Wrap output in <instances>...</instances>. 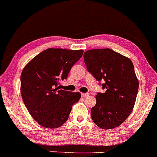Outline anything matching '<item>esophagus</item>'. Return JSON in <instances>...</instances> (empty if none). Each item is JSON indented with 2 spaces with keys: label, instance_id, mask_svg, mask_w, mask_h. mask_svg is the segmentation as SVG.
Segmentation results:
<instances>
[{
  "label": "esophagus",
  "instance_id": "1",
  "mask_svg": "<svg viewBox=\"0 0 157 157\" xmlns=\"http://www.w3.org/2000/svg\"><path fill=\"white\" fill-rule=\"evenodd\" d=\"M88 95H89V94H86V93H82V97H87Z\"/></svg>",
  "mask_w": 157,
  "mask_h": 157
}]
</instances>
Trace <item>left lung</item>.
<instances>
[{
  "label": "left lung",
  "instance_id": "8db88e82",
  "mask_svg": "<svg viewBox=\"0 0 157 157\" xmlns=\"http://www.w3.org/2000/svg\"><path fill=\"white\" fill-rule=\"evenodd\" d=\"M84 60L94 78L105 82V91L97 94L91 109L93 121L101 129L117 127L132 112L139 90L132 60L110 48L88 50Z\"/></svg>",
  "mask_w": 157,
  "mask_h": 157
}]
</instances>
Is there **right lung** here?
I'll return each mask as SVG.
<instances>
[{
  "label": "right lung",
  "mask_w": 157,
  "mask_h": 157,
  "mask_svg": "<svg viewBox=\"0 0 157 157\" xmlns=\"http://www.w3.org/2000/svg\"><path fill=\"white\" fill-rule=\"evenodd\" d=\"M83 50L50 48L28 62L21 74V94L33 119L48 129L60 127L68 119L72 105L81 98L79 92L60 90L72 66Z\"/></svg>",
  "instance_id": "add662e5"
}]
</instances>
